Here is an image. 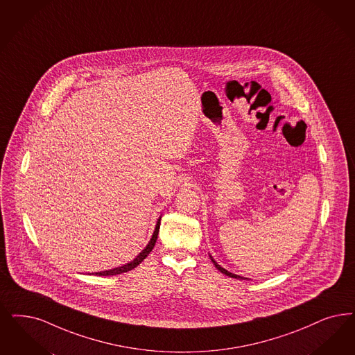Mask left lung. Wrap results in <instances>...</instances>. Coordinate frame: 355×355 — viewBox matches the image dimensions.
<instances>
[{
  "mask_svg": "<svg viewBox=\"0 0 355 355\" xmlns=\"http://www.w3.org/2000/svg\"><path fill=\"white\" fill-rule=\"evenodd\" d=\"M210 259H211V262H213V264L216 266V268L220 271V272H223V275L229 276V277H234V279H239V280H246L248 277H243V276H239L236 275V274H233V272H230V271H227V270H225L223 267H221L218 263L216 262L214 259H213V257L211 255H209ZM249 280V279H248Z\"/></svg>",
  "mask_w": 355,
  "mask_h": 355,
  "instance_id": "1",
  "label": "left lung"
}]
</instances>
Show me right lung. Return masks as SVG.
Masks as SVG:
<instances>
[{
  "instance_id": "right-lung-1",
  "label": "right lung",
  "mask_w": 355,
  "mask_h": 355,
  "mask_svg": "<svg viewBox=\"0 0 355 355\" xmlns=\"http://www.w3.org/2000/svg\"><path fill=\"white\" fill-rule=\"evenodd\" d=\"M160 218H162V216L159 217L158 221H157V225H155V230H154V233H153V236H151V239L148 241V243H147V246H146L145 249L142 250L134 259H132V262L126 263V264H123V266H121V267H116V268H112V270H106V271H100V272H93L92 275L97 276H110V275H119V274H122V272H128V271H130L132 268H135L139 263L142 262L144 259H145L146 257L151 252V250L154 249V246H155V242H157V239H158V233H159V227H160Z\"/></svg>"
}]
</instances>
